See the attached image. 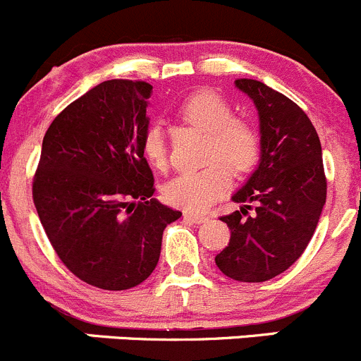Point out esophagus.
Masks as SVG:
<instances>
[{"label":"esophagus","instance_id":"34e87169","mask_svg":"<svg viewBox=\"0 0 361 361\" xmlns=\"http://www.w3.org/2000/svg\"><path fill=\"white\" fill-rule=\"evenodd\" d=\"M184 219H185V221H189V223L200 224V223H205V221H209V217H207V216H202V214L185 212V214H184Z\"/></svg>","mask_w":361,"mask_h":361}]
</instances>
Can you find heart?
I'll return each mask as SVG.
<instances>
[{
	"instance_id": "1",
	"label": "heart",
	"mask_w": 361,
	"mask_h": 361,
	"mask_svg": "<svg viewBox=\"0 0 361 361\" xmlns=\"http://www.w3.org/2000/svg\"><path fill=\"white\" fill-rule=\"evenodd\" d=\"M179 117L185 124L209 133L205 161L200 170H184L169 180L163 195L172 205L188 212H202L230 189L231 169L237 176L249 173L259 161L262 144L255 128L235 119L231 106L221 96L200 91L179 106ZM142 151L156 169L166 163V135L159 124H151L142 138Z\"/></svg>"
}]
</instances>
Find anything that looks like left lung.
Instances as JSON below:
<instances>
[{
    "mask_svg": "<svg viewBox=\"0 0 361 361\" xmlns=\"http://www.w3.org/2000/svg\"><path fill=\"white\" fill-rule=\"evenodd\" d=\"M235 87L258 110L262 154L258 169L231 196L240 210L221 217L231 237L216 265L240 283H263L290 269L312 238L326 202L323 152L297 103L259 80L238 78Z\"/></svg>",
    "mask_w": 361,
    "mask_h": 361,
    "instance_id": "left-lung-1",
    "label": "left lung"
}]
</instances>
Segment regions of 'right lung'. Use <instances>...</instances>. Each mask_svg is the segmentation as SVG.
Segmentation results:
<instances>
[{
    "mask_svg": "<svg viewBox=\"0 0 361 361\" xmlns=\"http://www.w3.org/2000/svg\"><path fill=\"white\" fill-rule=\"evenodd\" d=\"M147 82L106 80L52 121L42 144L33 202L71 274L102 290H130L156 269L163 230L182 216L154 195L142 151Z\"/></svg>",
    "mask_w": 361,
    "mask_h": 361,
    "instance_id": "right-lung-1",
    "label": "right lung"
}]
</instances>
